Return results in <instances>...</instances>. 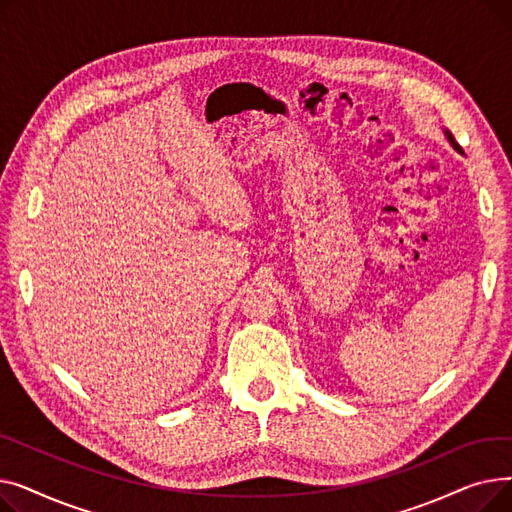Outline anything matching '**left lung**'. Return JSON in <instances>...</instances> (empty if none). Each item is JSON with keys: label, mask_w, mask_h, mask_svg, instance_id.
<instances>
[{"label": "left lung", "mask_w": 512, "mask_h": 512, "mask_svg": "<svg viewBox=\"0 0 512 512\" xmlns=\"http://www.w3.org/2000/svg\"><path fill=\"white\" fill-rule=\"evenodd\" d=\"M444 137L448 139V143H450V145H452V147H454L456 151H459V153H463V149L459 147V143H456V141H454V137H452V134H450V130H444Z\"/></svg>", "instance_id": "obj_1"}]
</instances>
